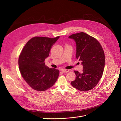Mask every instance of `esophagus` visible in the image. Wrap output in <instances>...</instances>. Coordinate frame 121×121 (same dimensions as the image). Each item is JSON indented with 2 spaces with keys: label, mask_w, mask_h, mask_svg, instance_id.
<instances>
[{
  "label": "esophagus",
  "mask_w": 121,
  "mask_h": 121,
  "mask_svg": "<svg viewBox=\"0 0 121 121\" xmlns=\"http://www.w3.org/2000/svg\"><path fill=\"white\" fill-rule=\"evenodd\" d=\"M61 72L62 73H68L69 72V69H62L61 70Z\"/></svg>",
  "instance_id": "34e87169"
}]
</instances>
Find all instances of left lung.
I'll return each mask as SVG.
<instances>
[{
  "label": "left lung",
  "mask_w": 121,
  "mask_h": 121,
  "mask_svg": "<svg viewBox=\"0 0 121 121\" xmlns=\"http://www.w3.org/2000/svg\"><path fill=\"white\" fill-rule=\"evenodd\" d=\"M76 43V58L83 66L82 73L74 71L76 75L72 85L81 91L90 90L96 86L102 77L105 56L100 44L95 38L84 32L69 37Z\"/></svg>",
  "instance_id": "left-lung-1"
}]
</instances>
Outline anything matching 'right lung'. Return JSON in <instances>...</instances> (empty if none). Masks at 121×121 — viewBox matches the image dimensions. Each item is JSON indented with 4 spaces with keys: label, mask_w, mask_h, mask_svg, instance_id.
<instances>
[{
    "label": "right lung",
    "mask_w": 121,
    "mask_h": 121,
    "mask_svg": "<svg viewBox=\"0 0 121 121\" xmlns=\"http://www.w3.org/2000/svg\"><path fill=\"white\" fill-rule=\"evenodd\" d=\"M59 37H33L22 51L18 58L19 69L23 79L34 90L46 91L54 84L58 78L59 70L46 66L44 60Z\"/></svg>",
    "instance_id": "1"
}]
</instances>
